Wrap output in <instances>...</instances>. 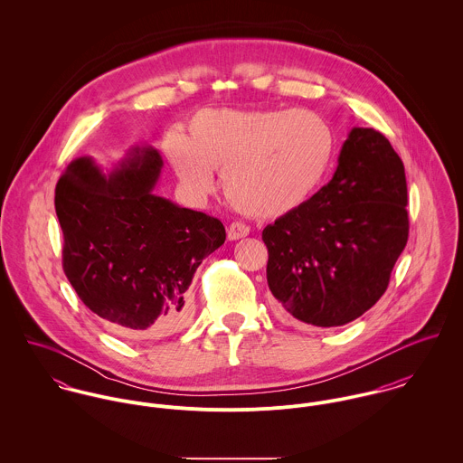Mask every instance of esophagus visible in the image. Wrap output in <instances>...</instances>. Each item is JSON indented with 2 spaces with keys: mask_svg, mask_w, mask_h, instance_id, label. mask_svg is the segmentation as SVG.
I'll return each mask as SVG.
<instances>
[{
  "mask_svg": "<svg viewBox=\"0 0 463 463\" xmlns=\"http://www.w3.org/2000/svg\"><path fill=\"white\" fill-rule=\"evenodd\" d=\"M248 233H250V228L246 224H242V222H232L228 226V239L230 241L244 239V237H248Z\"/></svg>",
  "mask_w": 463,
  "mask_h": 463,
  "instance_id": "esophagus-1",
  "label": "esophagus"
}]
</instances>
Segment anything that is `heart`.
Masks as SVG:
<instances>
[{
  "label": "heart",
  "instance_id": "b5f03b06",
  "mask_svg": "<svg viewBox=\"0 0 463 463\" xmlns=\"http://www.w3.org/2000/svg\"><path fill=\"white\" fill-rule=\"evenodd\" d=\"M335 149L330 125L310 110L206 109L187 137L165 138L167 156L194 194L213 189L222 171L228 201L253 217L276 219L299 210L328 173Z\"/></svg>",
  "mask_w": 463,
  "mask_h": 463
}]
</instances>
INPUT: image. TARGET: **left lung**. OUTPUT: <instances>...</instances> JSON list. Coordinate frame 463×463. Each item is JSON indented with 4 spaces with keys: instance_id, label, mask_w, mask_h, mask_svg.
Instances as JSON below:
<instances>
[{
    "instance_id": "8db88e82",
    "label": "left lung",
    "mask_w": 463,
    "mask_h": 463,
    "mask_svg": "<svg viewBox=\"0 0 463 463\" xmlns=\"http://www.w3.org/2000/svg\"><path fill=\"white\" fill-rule=\"evenodd\" d=\"M404 165L385 135L353 128L330 182L262 232L267 283L294 319L333 328L387 290L408 241Z\"/></svg>"
}]
</instances>
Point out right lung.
<instances>
[{
  "mask_svg": "<svg viewBox=\"0 0 463 463\" xmlns=\"http://www.w3.org/2000/svg\"><path fill=\"white\" fill-rule=\"evenodd\" d=\"M162 167L158 149L142 144L107 169L80 156L57 184L67 279L119 333L162 336L184 328L194 272L226 241L219 219L153 193Z\"/></svg>",
  "mask_w": 463,
  "mask_h": 463,
  "instance_id": "right-lung-1",
  "label": "right lung"
}]
</instances>
